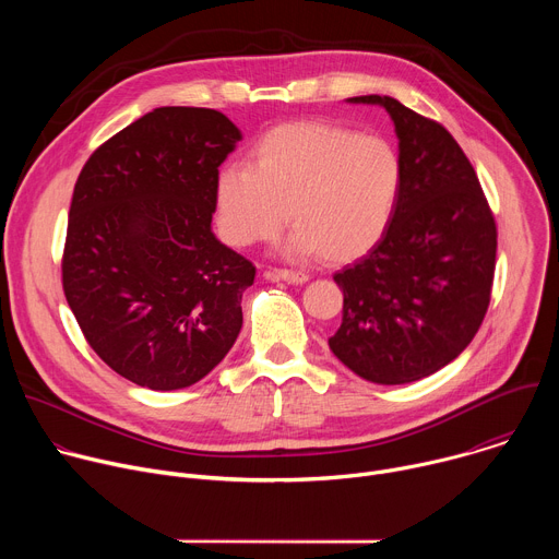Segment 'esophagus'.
Instances as JSON below:
<instances>
[{
    "instance_id": "1",
    "label": "esophagus",
    "mask_w": 559,
    "mask_h": 559,
    "mask_svg": "<svg viewBox=\"0 0 559 559\" xmlns=\"http://www.w3.org/2000/svg\"><path fill=\"white\" fill-rule=\"evenodd\" d=\"M265 278H270V281H285L289 285H300L309 276L305 272H292V270H267Z\"/></svg>"
}]
</instances>
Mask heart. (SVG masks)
I'll list each match as a JSON object with an SVG mask.
<instances>
[{
    "instance_id": "b5f03b06",
    "label": "heart",
    "mask_w": 559,
    "mask_h": 559,
    "mask_svg": "<svg viewBox=\"0 0 559 559\" xmlns=\"http://www.w3.org/2000/svg\"><path fill=\"white\" fill-rule=\"evenodd\" d=\"M405 183L403 158L382 136L323 121L270 130L250 168H223L214 181L216 223L234 248L267 243L289 221L285 252L349 263L391 227Z\"/></svg>"
}]
</instances>
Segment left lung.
Masks as SVG:
<instances>
[{
  "instance_id": "left-lung-1",
  "label": "left lung",
  "mask_w": 559,
  "mask_h": 559,
  "mask_svg": "<svg viewBox=\"0 0 559 559\" xmlns=\"http://www.w3.org/2000/svg\"><path fill=\"white\" fill-rule=\"evenodd\" d=\"M405 183L382 241L334 274L343 323L330 349L356 376L407 384L455 360L480 330L491 300L498 231L480 181L455 139L386 95Z\"/></svg>"
}]
</instances>
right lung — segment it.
<instances>
[{
  "label": "right lung",
  "mask_w": 559,
  "mask_h": 559,
  "mask_svg": "<svg viewBox=\"0 0 559 559\" xmlns=\"http://www.w3.org/2000/svg\"><path fill=\"white\" fill-rule=\"evenodd\" d=\"M241 139L218 110L154 108L76 179L66 300L97 356L139 386L199 382L241 332L257 267L212 231L218 166Z\"/></svg>",
  "instance_id": "right-lung-1"
}]
</instances>
